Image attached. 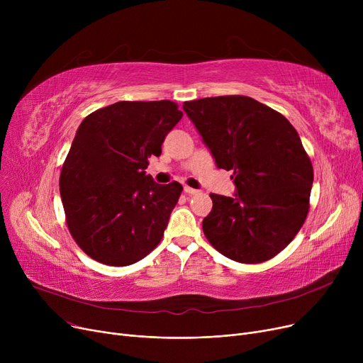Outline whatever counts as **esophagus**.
<instances>
[{"mask_svg": "<svg viewBox=\"0 0 363 363\" xmlns=\"http://www.w3.org/2000/svg\"><path fill=\"white\" fill-rule=\"evenodd\" d=\"M184 191H185V194L194 196V194H197V193H199V189H196V188H191V186H184Z\"/></svg>", "mask_w": 363, "mask_h": 363, "instance_id": "1", "label": "esophagus"}]
</instances>
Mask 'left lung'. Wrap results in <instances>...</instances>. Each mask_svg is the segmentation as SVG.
<instances>
[{
  "mask_svg": "<svg viewBox=\"0 0 363 363\" xmlns=\"http://www.w3.org/2000/svg\"><path fill=\"white\" fill-rule=\"evenodd\" d=\"M219 169L233 170L235 196L211 194L203 233L215 249L240 263L277 256L309 212L313 167L294 126L281 113L245 95L182 106Z\"/></svg>",
  "mask_w": 363,
  "mask_h": 363,
  "instance_id": "1",
  "label": "left lung"
}]
</instances>
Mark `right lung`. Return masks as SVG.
I'll return each mask as SVG.
<instances>
[{
  "label": "right lung",
  "instance_id": "1",
  "mask_svg": "<svg viewBox=\"0 0 363 363\" xmlns=\"http://www.w3.org/2000/svg\"><path fill=\"white\" fill-rule=\"evenodd\" d=\"M177 103L119 101L79 125L60 175L69 231L94 260L128 266L160 242L182 185L145 174L181 121Z\"/></svg>",
  "mask_w": 363,
  "mask_h": 363
}]
</instances>
